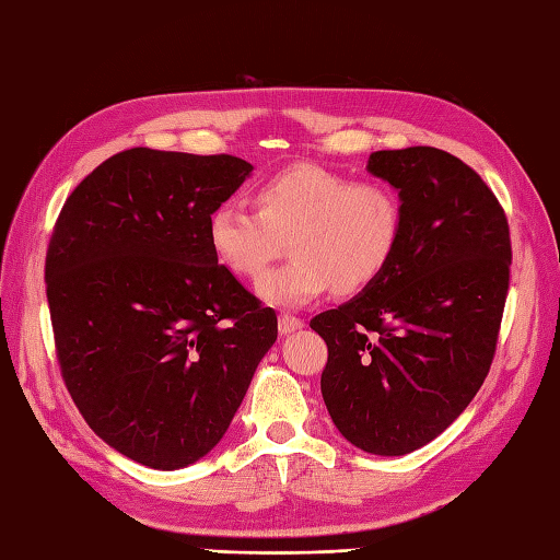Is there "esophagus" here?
Listing matches in <instances>:
<instances>
[{
    "label": "esophagus",
    "instance_id": "esophagus-1",
    "mask_svg": "<svg viewBox=\"0 0 560 560\" xmlns=\"http://www.w3.org/2000/svg\"><path fill=\"white\" fill-rule=\"evenodd\" d=\"M302 326H304L302 318H296L292 314H280V318H278V328L282 336H290V334H294V330H300Z\"/></svg>",
    "mask_w": 560,
    "mask_h": 560
}]
</instances>
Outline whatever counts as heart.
I'll return each instance as SVG.
<instances>
[{
	"mask_svg": "<svg viewBox=\"0 0 560 560\" xmlns=\"http://www.w3.org/2000/svg\"><path fill=\"white\" fill-rule=\"evenodd\" d=\"M258 212L222 202L208 217L217 264L254 280L290 238V264L270 270L256 292L272 306H302L336 288L360 292L389 268L401 244V200L384 184L296 164L256 190Z\"/></svg>",
	"mask_w": 560,
	"mask_h": 560,
	"instance_id": "1",
	"label": "heart"
}]
</instances>
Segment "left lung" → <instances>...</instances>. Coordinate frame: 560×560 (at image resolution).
Returning <instances> with one entry per match:
<instances>
[{"instance_id":"left-lung-1","label":"left lung","mask_w":560,"mask_h":560,"mask_svg":"<svg viewBox=\"0 0 560 560\" xmlns=\"http://www.w3.org/2000/svg\"><path fill=\"white\" fill-rule=\"evenodd\" d=\"M398 190L401 244L358 296L312 318L322 394L350 444L401 456L447 430L481 389L510 284V226L481 176L435 147L372 152Z\"/></svg>"}]
</instances>
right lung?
Wrapping results in <instances>:
<instances>
[{"label":"right lung","instance_id":"right-lung-1","mask_svg":"<svg viewBox=\"0 0 560 560\" xmlns=\"http://www.w3.org/2000/svg\"><path fill=\"white\" fill-rule=\"evenodd\" d=\"M230 154L135 147L62 205L45 288L62 380L128 459L184 469L224 438L278 316L217 264L210 212L250 176Z\"/></svg>","mask_w":560,"mask_h":560}]
</instances>
